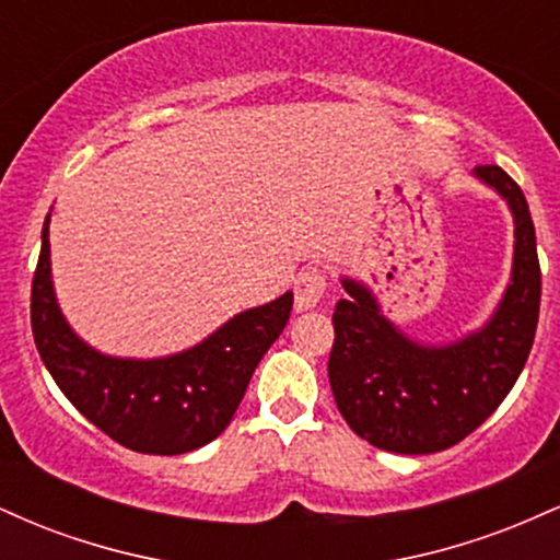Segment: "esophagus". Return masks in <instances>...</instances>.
<instances>
[{"label":"esophagus","instance_id":"obj_1","mask_svg":"<svg viewBox=\"0 0 560 560\" xmlns=\"http://www.w3.org/2000/svg\"><path fill=\"white\" fill-rule=\"evenodd\" d=\"M326 292V273L320 268H305L294 281V307L311 311L316 307Z\"/></svg>","mask_w":560,"mask_h":560}]
</instances>
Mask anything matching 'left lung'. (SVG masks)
Wrapping results in <instances>:
<instances>
[{
  "label": "left lung",
  "mask_w": 560,
  "mask_h": 560,
  "mask_svg": "<svg viewBox=\"0 0 560 560\" xmlns=\"http://www.w3.org/2000/svg\"><path fill=\"white\" fill-rule=\"evenodd\" d=\"M474 173L505 199L516 223L511 284L479 331L442 347L419 345L382 316L369 289L342 279L350 298L331 318L334 400L352 432L389 453H440L466 440L505 400L535 342L542 273L529 205L500 165Z\"/></svg>",
  "instance_id": "obj_1"
}]
</instances>
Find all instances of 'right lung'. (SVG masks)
Returning a JSON list of instances; mask_svg holds the SVG:
<instances>
[{
  "label": "right lung",
  "mask_w": 560,
  "mask_h": 560,
  "mask_svg": "<svg viewBox=\"0 0 560 560\" xmlns=\"http://www.w3.org/2000/svg\"><path fill=\"white\" fill-rule=\"evenodd\" d=\"M292 313V292L249 307L178 355L133 361L81 342L57 307L49 268V215L42 231L31 329L62 395L96 429L128 450L182 455L213 442L234 419L249 378Z\"/></svg>",
  "instance_id": "obj_1"
}]
</instances>
